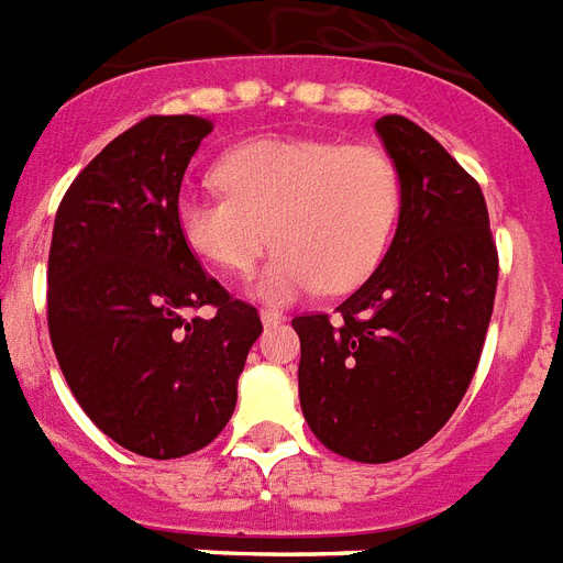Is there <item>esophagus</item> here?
Returning <instances> with one entry per match:
<instances>
[{"mask_svg":"<svg viewBox=\"0 0 563 563\" xmlns=\"http://www.w3.org/2000/svg\"><path fill=\"white\" fill-rule=\"evenodd\" d=\"M260 321H263V327H277V323H283L286 321V314L283 312H274V309H263V312H260Z\"/></svg>","mask_w":563,"mask_h":563,"instance_id":"obj_1","label":"esophagus"}]
</instances>
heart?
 I'll list each match as a JSON object with an SVG mask.
<instances>
[{
	"label": "heart",
	"instance_id": "heart-1",
	"mask_svg": "<svg viewBox=\"0 0 563 563\" xmlns=\"http://www.w3.org/2000/svg\"><path fill=\"white\" fill-rule=\"evenodd\" d=\"M222 190H185L176 228L210 266L242 274L277 242L251 280L263 303L355 289L385 257L399 217V173L382 150L323 139H254L217 164Z\"/></svg>",
	"mask_w": 563,
	"mask_h": 563
}]
</instances>
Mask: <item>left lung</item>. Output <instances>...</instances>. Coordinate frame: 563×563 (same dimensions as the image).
<instances>
[{"label": "left lung", "mask_w": 563, "mask_h": 563, "mask_svg": "<svg viewBox=\"0 0 563 563\" xmlns=\"http://www.w3.org/2000/svg\"><path fill=\"white\" fill-rule=\"evenodd\" d=\"M399 173V222L369 280L329 314H303L300 408L329 451L390 463L463 401L495 309L497 249L483 190L401 115L376 121Z\"/></svg>", "instance_id": "obj_1"}]
</instances>
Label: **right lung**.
I'll return each mask as SVG.
<instances>
[{"instance_id":"1","label":"right lung","mask_w":563,"mask_h":563,"mask_svg":"<svg viewBox=\"0 0 563 563\" xmlns=\"http://www.w3.org/2000/svg\"><path fill=\"white\" fill-rule=\"evenodd\" d=\"M210 132L153 115L100 150L71 181L48 251V332L75 399L109 440L150 460L194 454L236 408L263 332L176 228L187 164ZM210 305V319L186 312Z\"/></svg>"}]
</instances>
